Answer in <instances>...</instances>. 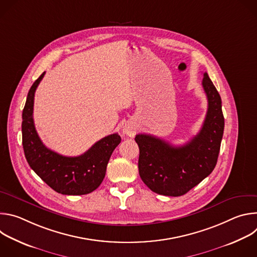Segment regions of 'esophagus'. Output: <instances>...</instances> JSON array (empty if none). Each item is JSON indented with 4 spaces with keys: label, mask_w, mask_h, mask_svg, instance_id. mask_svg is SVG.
Wrapping results in <instances>:
<instances>
[{
    "label": "esophagus",
    "mask_w": 257,
    "mask_h": 257,
    "mask_svg": "<svg viewBox=\"0 0 257 257\" xmlns=\"http://www.w3.org/2000/svg\"><path fill=\"white\" fill-rule=\"evenodd\" d=\"M122 132L129 137H133L136 134V125L133 122H127L122 128Z\"/></svg>",
    "instance_id": "obj_1"
}]
</instances>
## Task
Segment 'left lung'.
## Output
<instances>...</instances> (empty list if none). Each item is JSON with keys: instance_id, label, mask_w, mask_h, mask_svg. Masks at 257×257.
<instances>
[{"instance_id": "1", "label": "left lung", "mask_w": 257, "mask_h": 257, "mask_svg": "<svg viewBox=\"0 0 257 257\" xmlns=\"http://www.w3.org/2000/svg\"><path fill=\"white\" fill-rule=\"evenodd\" d=\"M202 87L208 107L197 135L182 146L149 134H137L138 170L141 180L152 191L166 196H181L198 185L214 169L224 134L222 99L203 73Z\"/></svg>"}]
</instances>
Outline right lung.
<instances>
[{"mask_svg":"<svg viewBox=\"0 0 257 257\" xmlns=\"http://www.w3.org/2000/svg\"><path fill=\"white\" fill-rule=\"evenodd\" d=\"M45 72L30 87L22 113V145L30 168L56 192L64 195H83L94 191L104 178L106 166L121 142L118 133L95 142L83 155L64 157L42 142L33 122L34 93Z\"/></svg>","mask_w":257,"mask_h":257,"instance_id":"1","label":"right lung"}]
</instances>
